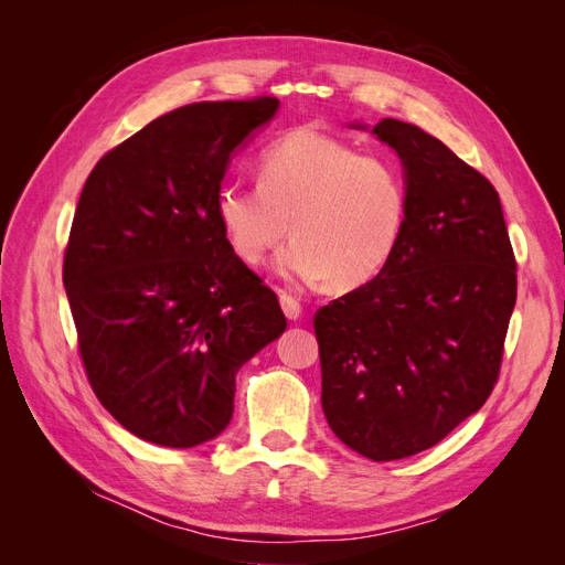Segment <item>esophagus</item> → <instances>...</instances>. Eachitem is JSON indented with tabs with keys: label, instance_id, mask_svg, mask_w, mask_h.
I'll return each mask as SVG.
<instances>
[{
	"label": "esophagus",
	"instance_id": "obj_1",
	"mask_svg": "<svg viewBox=\"0 0 565 565\" xmlns=\"http://www.w3.org/2000/svg\"><path fill=\"white\" fill-rule=\"evenodd\" d=\"M280 306H282V313L289 318V320H297L301 316V303L297 297L287 295V292H280Z\"/></svg>",
	"mask_w": 565,
	"mask_h": 565
}]
</instances>
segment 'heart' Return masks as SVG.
I'll return each mask as SVG.
<instances>
[{"mask_svg": "<svg viewBox=\"0 0 565 565\" xmlns=\"http://www.w3.org/2000/svg\"><path fill=\"white\" fill-rule=\"evenodd\" d=\"M228 247L259 264L282 243L278 270L334 289L367 285L396 256L409 214L403 169L316 129H295L259 156V181L228 179L214 198Z\"/></svg>", "mask_w": 565, "mask_h": 565, "instance_id": "heart-1", "label": "heart"}]
</instances>
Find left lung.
<instances>
[{
    "mask_svg": "<svg viewBox=\"0 0 565 565\" xmlns=\"http://www.w3.org/2000/svg\"><path fill=\"white\" fill-rule=\"evenodd\" d=\"M405 164L409 214L393 262L322 306V409L351 450L417 455L478 413L500 377L516 259L500 195L455 152L401 119L372 129Z\"/></svg>",
    "mask_w": 565,
    "mask_h": 565,
    "instance_id": "1",
    "label": "left lung"
}]
</instances>
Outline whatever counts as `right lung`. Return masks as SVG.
<instances>
[{"label":"right lung","instance_id":"right-lung-1","mask_svg":"<svg viewBox=\"0 0 565 565\" xmlns=\"http://www.w3.org/2000/svg\"><path fill=\"white\" fill-rule=\"evenodd\" d=\"M278 106H181L108 150L82 188L63 256L82 365L100 405L156 446L224 431L237 370L287 328L214 212L231 152Z\"/></svg>","mask_w":565,"mask_h":565}]
</instances>
